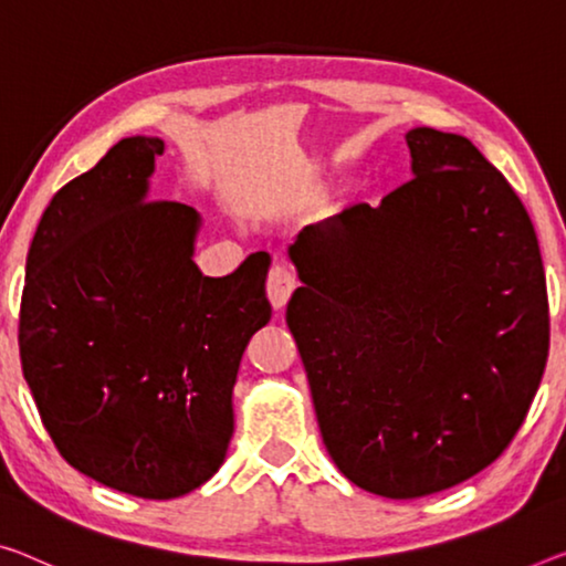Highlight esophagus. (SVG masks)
<instances>
[{
    "mask_svg": "<svg viewBox=\"0 0 566 566\" xmlns=\"http://www.w3.org/2000/svg\"><path fill=\"white\" fill-rule=\"evenodd\" d=\"M265 291H268V298H271V306L283 308L295 291V275L291 268L283 263H275L271 268V273H268Z\"/></svg>",
    "mask_w": 566,
    "mask_h": 566,
    "instance_id": "34e87169",
    "label": "esophagus"
}]
</instances>
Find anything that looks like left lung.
I'll return each instance as SVG.
<instances>
[{
	"mask_svg": "<svg viewBox=\"0 0 566 566\" xmlns=\"http://www.w3.org/2000/svg\"><path fill=\"white\" fill-rule=\"evenodd\" d=\"M410 181L303 228L285 324L321 438L346 478L420 499L491 465L549 356V298L534 224L468 142L407 132Z\"/></svg>",
	"mask_w": 566,
	"mask_h": 566,
	"instance_id": "obj_1",
	"label": "left lung"
}]
</instances>
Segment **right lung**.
Listing matches in <instances>:
<instances>
[{
  "label": "right lung",
  "instance_id": "obj_1",
  "mask_svg": "<svg viewBox=\"0 0 566 566\" xmlns=\"http://www.w3.org/2000/svg\"><path fill=\"white\" fill-rule=\"evenodd\" d=\"M161 154V138H124L52 197L20 306L22 374L57 453L156 501L222 465L242 352L271 321V255L207 277L192 260L199 214L146 202Z\"/></svg>",
  "mask_w": 566,
  "mask_h": 566
}]
</instances>
